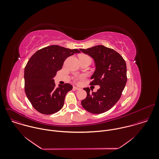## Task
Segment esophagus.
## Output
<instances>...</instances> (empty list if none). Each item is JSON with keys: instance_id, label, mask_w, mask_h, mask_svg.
<instances>
[{"instance_id": "1", "label": "esophagus", "mask_w": 159, "mask_h": 159, "mask_svg": "<svg viewBox=\"0 0 159 159\" xmlns=\"http://www.w3.org/2000/svg\"><path fill=\"white\" fill-rule=\"evenodd\" d=\"M73 89H75V90H80L81 88H78V87H76V86H73Z\"/></svg>"}]
</instances>
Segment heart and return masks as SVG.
Instances as JSON below:
<instances>
[{
    "label": "heart",
    "mask_w": 159,
    "mask_h": 159,
    "mask_svg": "<svg viewBox=\"0 0 159 159\" xmlns=\"http://www.w3.org/2000/svg\"><path fill=\"white\" fill-rule=\"evenodd\" d=\"M88 57V56H86V55H84V54H81V55L80 56V57ZM82 78H83V76H81L78 77L76 80H78L82 79Z\"/></svg>",
    "instance_id": "b5f03b06"
}]
</instances>
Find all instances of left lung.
<instances>
[{
    "mask_svg": "<svg viewBox=\"0 0 159 159\" xmlns=\"http://www.w3.org/2000/svg\"><path fill=\"white\" fill-rule=\"evenodd\" d=\"M93 59L95 70L92 75V86L99 85L96 92L84 88L87 97L81 101L88 112L101 114L110 110L119 100L127 83V66L123 57L113 49L103 45L80 49Z\"/></svg>",
    "mask_w": 159,
    "mask_h": 159,
    "instance_id": "left-lung-1",
    "label": "left lung"
}]
</instances>
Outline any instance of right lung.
<instances>
[{
  "mask_svg": "<svg viewBox=\"0 0 159 159\" xmlns=\"http://www.w3.org/2000/svg\"><path fill=\"white\" fill-rule=\"evenodd\" d=\"M80 52L76 49L51 45L37 51L30 58L24 69V88L37 111L52 114L63 107L66 95L73 86L66 83L56 88L53 78L68 57Z\"/></svg>",
  "mask_w": 159,
  "mask_h": 159,
  "instance_id": "right-lung-1",
  "label": "right lung"
}]
</instances>
